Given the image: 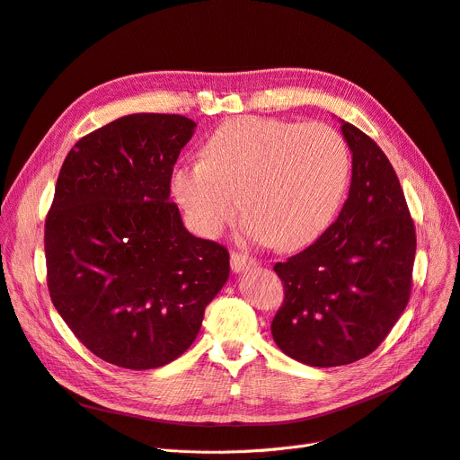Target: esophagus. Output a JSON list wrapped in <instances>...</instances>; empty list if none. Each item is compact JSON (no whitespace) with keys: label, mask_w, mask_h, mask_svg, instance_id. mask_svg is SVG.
<instances>
[{"label":"esophagus","mask_w":460,"mask_h":460,"mask_svg":"<svg viewBox=\"0 0 460 460\" xmlns=\"http://www.w3.org/2000/svg\"><path fill=\"white\" fill-rule=\"evenodd\" d=\"M255 263H257L255 259L246 255V253H238V252L231 253V269H233V272H243V270H246L250 267H255Z\"/></svg>","instance_id":"obj_1"}]
</instances>
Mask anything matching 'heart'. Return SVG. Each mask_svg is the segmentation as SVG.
<instances>
[{"mask_svg":"<svg viewBox=\"0 0 460 460\" xmlns=\"http://www.w3.org/2000/svg\"><path fill=\"white\" fill-rule=\"evenodd\" d=\"M349 167L344 137L331 126L243 116L210 135L205 159L172 169L171 190L197 233H222L241 197L246 238L295 250L331 224Z\"/></svg>","mask_w":460,"mask_h":460,"instance_id":"obj_1","label":"heart"}]
</instances>
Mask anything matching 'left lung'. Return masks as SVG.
Instances as JSON below:
<instances>
[{"instance_id": "8db88e82", "label": "left lung", "mask_w": 460, "mask_h": 460, "mask_svg": "<svg viewBox=\"0 0 460 460\" xmlns=\"http://www.w3.org/2000/svg\"><path fill=\"white\" fill-rule=\"evenodd\" d=\"M351 186L336 222L276 263L286 298L272 319L276 346L308 367L372 353L402 315L411 289L415 227L396 172L368 135L341 119Z\"/></svg>"}]
</instances>
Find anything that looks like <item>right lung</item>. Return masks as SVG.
<instances>
[{
  "instance_id": "right-lung-1",
  "label": "right lung",
  "mask_w": 460,
  "mask_h": 460,
  "mask_svg": "<svg viewBox=\"0 0 460 460\" xmlns=\"http://www.w3.org/2000/svg\"><path fill=\"white\" fill-rule=\"evenodd\" d=\"M197 124L129 114L83 137L59 169L45 224L47 284L93 355L150 370L181 357L229 278V253L193 236L169 201Z\"/></svg>"
}]
</instances>
